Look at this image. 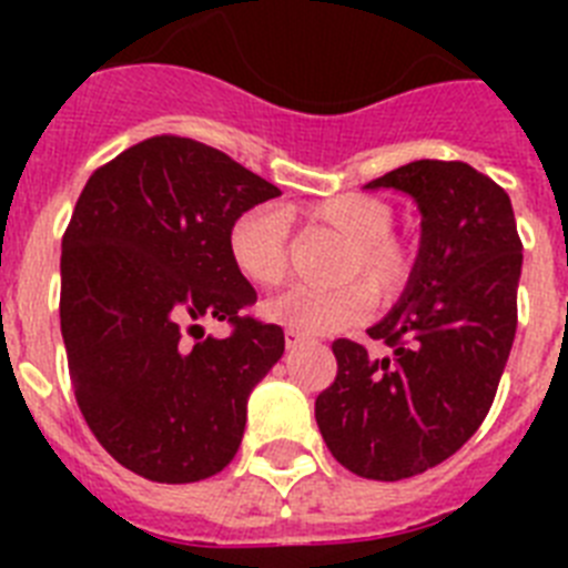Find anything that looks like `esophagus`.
<instances>
[{
  "mask_svg": "<svg viewBox=\"0 0 568 568\" xmlns=\"http://www.w3.org/2000/svg\"><path fill=\"white\" fill-rule=\"evenodd\" d=\"M284 341H287V346L293 349V346H301L304 341H307V333H301V329H295V327H287L284 329Z\"/></svg>",
  "mask_w": 568,
  "mask_h": 568,
  "instance_id": "obj_1",
  "label": "esophagus"
}]
</instances>
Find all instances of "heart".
Returning a JSON list of instances; mask_svg holds the SVG:
<instances>
[{
    "label": "heart",
    "mask_w": 568,
    "mask_h": 568,
    "mask_svg": "<svg viewBox=\"0 0 568 568\" xmlns=\"http://www.w3.org/2000/svg\"><path fill=\"white\" fill-rule=\"evenodd\" d=\"M310 222L324 224L344 235L346 253L335 275L361 278L378 295H389L400 287L413 270L409 250L395 239V213L389 202L378 195L344 193L318 202L304 213ZM227 253L233 267L247 284L273 290L284 284L290 273V230L287 219L273 207H250L230 224ZM369 310V295L358 284L313 290L298 287L270 301L264 313L278 324L301 333H333L361 321Z\"/></svg>",
    "instance_id": "obj_1"
}]
</instances>
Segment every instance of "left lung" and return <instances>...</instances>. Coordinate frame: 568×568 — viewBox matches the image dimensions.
I'll return each instance as SVG.
<instances>
[{
  "label": "left lung",
  "mask_w": 568,
  "mask_h": 568,
  "mask_svg": "<svg viewBox=\"0 0 568 568\" xmlns=\"http://www.w3.org/2000/svg\"><path fill=\"white\" fill-rule=\"evenodd\" d=\"M418 204L420 247L404 293L369 338L333 344L338 375L315 398L333 458L369 480L433 469L478 433L518 329L524 244L504 187L464 162L420 159L366 184Z\"/></svg>",
  "instance_id": "left-lung-1"
}]
</instances>
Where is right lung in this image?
<instances>
[{
  "instance_id": "obj_1",
  "label": "right lung",
  "mask_w": 568,
  "mask_h": 568,
  "mask_svg": "<svg viewBox=\"0 0 568 568\" xmlns=\"http://www.w3.org/2000/svg\"><path fill=\"white\" fill-rule=\"evenodd\" d=\"M281 195L222 150L153 135L84 184L62 239V338L90 433L155 484L204 480L239 453L253 386L284 355L275 324L244 318L255 290L230 224ZM202 320H227V339Z\"/></svg>"
}]
</instances>
